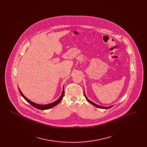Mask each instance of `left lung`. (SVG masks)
I'll return each mask as SVG.
<instances>
[{
	"instance_id": "8db88e82",
	"label": "left lung",
	"mask_w": 147,
	"mask_h": 147,
	"mask_svg": "<svg viewBox=\"0 0 147 147\" xmlns=\"http://www.w3.org/2000/svg\"><path fill=\"white\" fill-rule=\"evenodd\" d=\"M84 95H85V98H86V99L87 100V101H88V102H89L90 104H91L92 105H94V106H95V107H98V108H100V109H110V108H111V107H112V106H110V107H104V106H100V105H96V104H95V103H94V102H92V101H91L90 100H89L87 97L86 96V95H85V93H84Z\"/></svg>"
}]
</instances>
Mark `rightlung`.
Masks as SVG:
<instances>
[{"mask_svg": "<svg viewBox=\"0 0 147 147\" xmlns=\"http://www.w3.org/2000/svg\"><path fill=\"white\" fill-rule=\"evenodd\" d=\"M19 90L20 91V93L21 96L25 99V100H26V101H28L29 104H30L32 106H33L35 108L37 109H39V110H47V109H51V108H52V107L55 106L56 105H57L58 104H59V103L61 102V101L62 100V98H63L64 94V88H63L62 94L61 97L59 98L57 101L53 102H52V103L47 104V105H40V104H37L34 103V102H32L31 101H30V100H29L27 98H26V97L22 94V93L21 92V91H20V90L19 88Z\"/></svg>", "mask_w": 147, "mask_h": 147, "instance_id": "obj_1", "label": "right lung"}]
</instances>
